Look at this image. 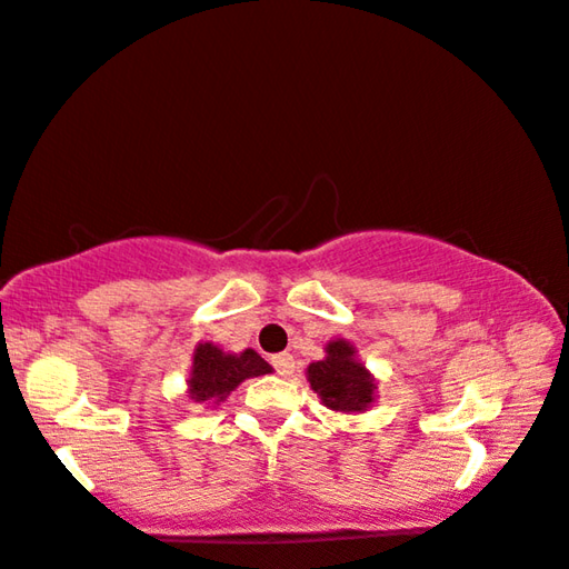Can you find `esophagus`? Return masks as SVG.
Returning <instances> with one entry per match:
<instances>
[{"label": "esophagus", "mask_w": 569, "mask_h": 569, "mask_svg": "<svg viewBox=\"0 0 569 569\" xmlns=\"http://www.w3.org/2000/svg\"><path fill=\"white\" fill-rule=\"evenodd\" d=\"M271 363H273L278 377H291L293 369H296V361H293L291 353H276Z\"/></svg>", "instance_id": "1"}]
</instances>
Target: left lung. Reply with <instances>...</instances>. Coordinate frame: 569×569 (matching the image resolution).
<instances>
[{
	"label": "left lung",
	"instance_id": "obj_1",
	"mask_svg": "<svg viewBox=\"0 0 569 569\" xmlns=\"http://www.w3.org/2000/svg\"><path fill=\"white\" fill-rule=\"evenodd\" d=\"M321 361L308 363L306 379L326 409L363 413L377 401V379L359 359L356 346L346 339L326 343Z\"/></svg>",
	"mask_w": 569,
	"mask_h": 569
}]
</instances>
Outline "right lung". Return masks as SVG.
<instances>
[{"mask_svg": "<svg viewBox=\"0 0 569 569\" xmlns=\"http://www.w3.org/2000/svg\"><path fill=\"white\" fill-rule=\"evenodd\" d=\"M273 366L263 361L253 349L240 353L223 351L210 341H200L192 349V366L188 373V399L203 407H216L226 401L230 391H236L246 379L266 377Z\"/></svg>", "mask_w": 569, "mask_h": 569, "instance_id": "right-lung-1", "label": "right lung"}]
</instances>
